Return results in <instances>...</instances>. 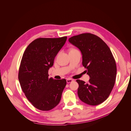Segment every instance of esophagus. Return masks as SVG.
Wrapping results in <instances>:
<instances>
[{
  "instance_id": "34e87169",
  "label": "esophagus",
  "mask_w": 131,
  "mask_h": 131,
  "mask_svg": "<svg viewBox=\"0 0 131 131\" xmlns=\"http://www.w3.org/2000/svg\"><path fill=\"white\" fill-rule=\"evenodd\" d=\"M73 80H72V79H69V78H68V79H67V80H66V81H67V82L68 83H70V82H71L72 81H73Z\"/></svg>"
}]
</instances>
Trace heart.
<instances>
[{
    "mask_svg": "<svg viewBox=\"0 0 131 131\" xmlns=\"http://www.w3.org/2000/svg\"><path fill=\"white\" fill-rule=\"evenodd\" d=\"M72 50H73V49H72Z\"/></svg>",
    "mask_w": 131,
    "mask_h": 131,
    "instance_id": "heart-1",
    "label": "heart"
}]
</instances>
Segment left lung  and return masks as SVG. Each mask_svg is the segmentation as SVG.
Instances as JSON below:
<instances>
[{"label":"left lung","mask_w":131,"mask_h":131,"mask_svg":"<svg viewBox=\"0 0 131 131\" xmlns=\"http://www.w3.org/2000/svg\"><path fill=\"white\" fill-rule=\"evenodd\" d=\"M82 55V65L90 77L88 83L77 80L78 95L83 103L98 105L104 102L113 90L117 67L109 48L98 36L90 33L73 36L68 39Z\"/></svg>","instance_id":"obj_1"}]
</instances>
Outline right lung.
Wrapping results in <instances>:
<instances>
[{"label": "right lung", "instance_id": "1", "mask_svg": "<svg viewBox=\"0 0 131 131\" xmlns=\"http://www.w3.org/2000/svg\"><path fill=\"white\" fill-rule=\"evenodd\" d=\"M66 40L67 37L37 39L28 46L23 54L18 80L27 99L39 110H51L61 101L66 80L49 78L48 71Z\"/></svg>", "mask_w": 131, "mask_h": 131}]
</instances>
